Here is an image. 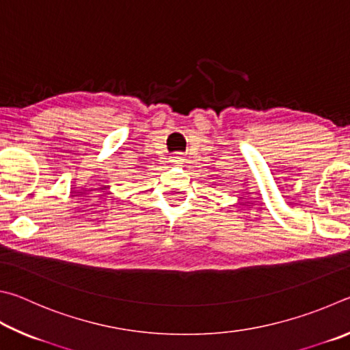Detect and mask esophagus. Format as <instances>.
Listing matches in <instances>:
<instances>
[{
	"mask_svg": "<svg viewBox=\"0 0 350 350\" xmlns=\"http://www.w3.org/2000/svg\"><path fill=\"white\" fill-rule=\"evenodd\" d=\"M169 161L172 164H183L185 163V155H183V153H174V155L169 158Z\"/></svg>",
	"mask_w": 350,
	"mask_h": 350,
	"instance_id": "esophagus-1",
	"label": "esophagus"
}]
</instances>
